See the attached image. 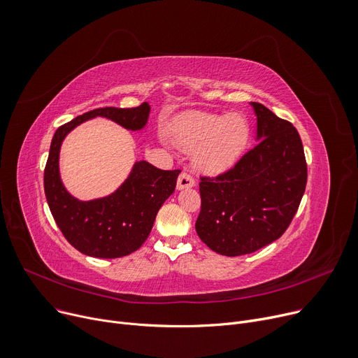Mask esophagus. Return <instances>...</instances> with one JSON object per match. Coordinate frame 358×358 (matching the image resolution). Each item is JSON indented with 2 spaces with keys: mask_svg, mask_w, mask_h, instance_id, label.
Here are the masks:
<instances>
[{
  "mask_svg": "<svg viewBox=\"0 0 358 358\" xmlns=\"http://www.w3.org/2000/svg\"><path fill=\"white\" fill-rule=\"evenodd\" d=\"M194 184H196V181L190 173H181L177 180V189L178 190L189 189V187H193Z\"/></svg>",
  "mask_w": 358,
  "mask_h": 358,
  "instance_id": "obj_1",
  "label": "esophagus"
}]
</instances>
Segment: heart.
Masks as SVG:
<instances>
[{
    "label": "heart",
    "mask_w": 358,
    "mask_h": 358,
    "mask_svg": "<svg viewBox=\"0 0 358 358\" xmlns=\"http://www.w3.org/2000/svg\"><path fill=\"white\" fill-rule=\"evenodd\" d=\"M248 124L240 114L216 115L185 113L171 126L174 142L184 149H196L197 165L220 173L237 161L248 141Z\"/></svg>",
    "instance_id": "heart-1"
}]
</instances>
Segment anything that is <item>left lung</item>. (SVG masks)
Returning a JSON list of instances; mask_svg holds the SVG:
<instances>
[{
  "instance_id": "8db88e82",
  "label": "left lung",
  "mask_w": 358,
  "mask_h": 358,
  "mask_svg": "<svg viewBox=\"0 0 358 358\" xmlns=\"http://www.w3.org/2000/svg\"><path fill=\"white\" fill-rule=\"evenodd\" d=\"M252 105L259 142L225 173L201 176L199 182L197 236L210 250L224 256L253 253L281 237L307 184L297 129L265 105Z\"/></svg>"
}]
</instances>
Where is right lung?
Listing matches in <instances>:
<instances>
[{"mask_svg": "<svg viewBox=\"0 0 358 358\" xmlns=\"http://www.w3.org/2000/svg\"><path fill=\"white\" fill-rule=\"evenodd\" d=\"M150 105L98 108L58 127L43 171V189L51 213L66 240L83 255L115 259L136 252L150 234L164 201L174 193L181 169L164 171L146 161L136 162L121 187L108 197L80 201L69 194L59 178L58 155L69 131L93 117H105L129 130L146 126Z\"/></svg>", "mask_w": 358, "mask_h": 358, "instance_id": "add662e5", "label": "right lung"}]
</instances>
